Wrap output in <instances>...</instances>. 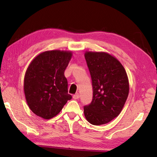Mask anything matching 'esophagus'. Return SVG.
Returning a JSON list of instances; mask_svg holds the SVG:
<instances>
[{
	"mask_svg": "<svg viewBox=\"0 0 157 157\" xmlns=\"http://www.w3.org/2000/svg\"><path fill=\"white\" fill-rule=\"evenodd\" d=\"M73 99H75V100H77V99H78V98H79V94H75V95H73Z\"/></svg>",
	"mask_w": 157,
	"mask_h": 157,
	"instance_id": "1",
	"label": "esophagus"
}]
</instances>
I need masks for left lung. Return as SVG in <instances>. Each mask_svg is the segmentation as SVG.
I'll return each mask as SVG.
<instances>
[{
	"mask_svg": "<svg viewBox=\"0 0 157 157\" xmlns=\"http://www.w3.org/2000/svg\"><path fill=\"white\" fill-rule=\"evenodd\" d=\"M93 86L91 104L84 107L85 118L94 125L109 123L121 112L129 94V80L119 61L104 52L84 54Z\"/></svg>",
	"mask_w": 157,
	"mask_h": 157,
	"instance_id": "left-lung-1",
	"label": "left lung"
}]
</instances>
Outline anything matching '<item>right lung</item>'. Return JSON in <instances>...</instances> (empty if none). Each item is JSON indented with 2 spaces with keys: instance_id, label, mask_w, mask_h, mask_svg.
I'll use <instances>...</instances> for the list:
<instances>
[{
  "instance_id": "1",
  "label": "right lung",
  "mask_w": 157,
  "mask_h": 157,
  "mask_svg": "<svg viewBox=\"0 0 157 157\" xmlns=\"http://www.w3.org/2000/svg\"><path fill=\"white\" fill-rule=\"evenodd\" d=\"M71 57L70 51L50 50L37 55L29 65L23 88L29 107L36 116L52 118L72 98L64 76Z\"/></svg>"
}]
</instances>
